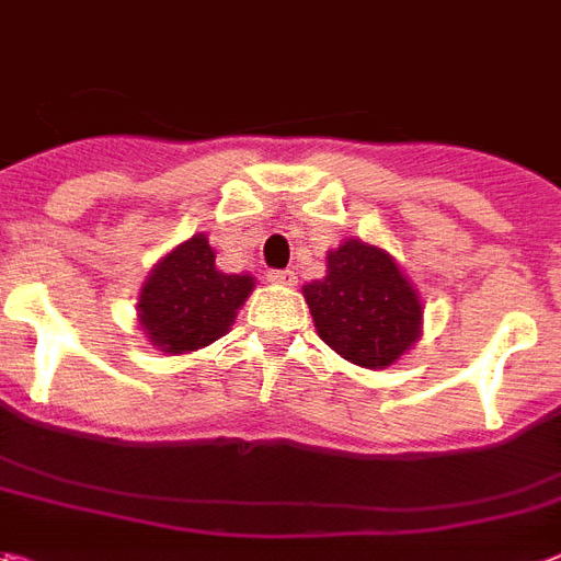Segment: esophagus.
I'll return each instance as SVG.
<instances>
[{
	"label": "esophagus",
	"mask_w": 561,
	"mask_h": 561,
	"mask_svg": "<svg viewBox=\"0 0 561 561\" xmlns=\"http://www.w3.org/2000/svg\"><path fill=\"white\" fill-rule=\"evenodd\" d=\"M267 279H271L273 285H294L296 276L294 271H267Z\"/></svg>",
	"instance_id": "obj_1"
}]
</instances>
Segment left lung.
Returning a JSON list of instances; mask_svg holds the SVG:
<instances>
[{
  "mask_svg": "<svg viewBox=\"0 0 561 561\" xmlns=\"http://www.w3.org/2000/svg\"><path fill=\"white\" fill-rule=\"evenodd\" d=\"M313 325L336 354L386 368L421 334V296L380 248L357 239L328 253V276L302 288Z\"/></svg>",
  "mask_w": 561,
  "mask_h": 561,
  "instance_id": "left-lung-1",
  "label": "left lung"
}]
</instances>
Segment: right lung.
Returning <instances> with one entry per match:
<instances>
[{
    "mask_svg": "<svg viewBox=\"0 0 561 561\" xmlns=\"http://www.w3.org/2000/svg\"><path fill=\"white\" fill-rule=\"evenodd\" d=\"M250 290L253 276L218 271L209 241L193 236L154 265L140 290V325L161 352H195L230 331Z\"/></svg>",
    "mask_w": 561,
    "mask_h": 561,
    "instance_id": "right-lung-1",
    "label": "right lung"
}]
</instances>
